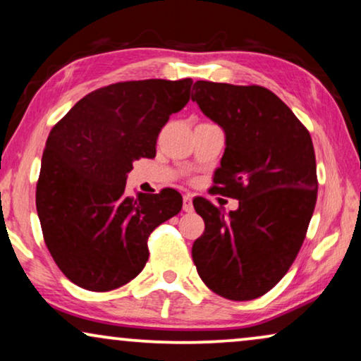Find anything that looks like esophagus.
<instances>
[{"label": "esophagus", "mask_w": 361, "mask_h": 361, "mask_svg": "<svg viewBox=\"0 0 361 361\" xmlns=\"http://www.w3.org/2000/svg\"><path fill=\"white\" fill-rule=\"evenodd\" d=\"M182 202H184V204H182V209H184V212H192L194 210V204H192V195H184V199H182Z\"/></svg>", "instance_id": "1"}]
</instances>
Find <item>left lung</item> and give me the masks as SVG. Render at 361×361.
I'll list each match as a JSON object with an SVG mask.
<instances>
[{
	"instance_id": "left-lung-1",
	"label": "left lung",
	"mask_w": 361,
	"mask_h": 361,
	"mask_svg": "<svg viewBox=\"0 0 361 361\" xmlns=\"http://www.w3.org/2000/svg\"><path fill=\"white\" fill-rule=\"evenodd\" d=\"M194 90L192 102L225 133L214 190L238 209L225 214L197 197L205 231L192 259L215 294L251 300L283 279L302 246L317 200L312 140L268 88L199 80Z\"/></svg>"
}]
</instances>
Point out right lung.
<instances>
[{"mask_svg": "<svg viewBox=\"0 0 361 361\" xmlns=\"http://www.w3.org/2000/svg\"><path fill=\"white\" fill-rule=\"evenodd\" d=\"M192 78L120 82L88 93L52 128L36 209L54 261L73 284L105 293L145 268L147 236L177 215L182 197L126 195L128 172L156 156L161 128L190 100Z\"/></svg>", "mask_w": 361, "mask_h": 361, "instance_id": "right-lung-1", "label": "right lung"}]
</instances>
